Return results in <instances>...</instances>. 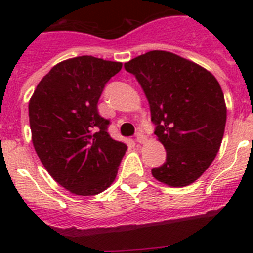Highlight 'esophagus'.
<instances>
[{
	"label": "esophagus",
	"instance_id": "esophagus-1",
	"mask_svg": "<svg viewBox=\"0 0 253 253\" xmlns=\"http://www.w3.org/2000/svg\"><path fill=\"white\" fill-rule=\"evenodd\" d=\"M135 140H137L138 143H144L147 140V138L143 133H137L135 134Z\"/></svg>",
	"mask_w": 253,
	"mask_h": 253
}]
</instances>
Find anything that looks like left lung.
I'll return each instance as SVG.
<instances>
[{"mask_svg": "<svg viewBox=\"0 0 253 253\" xmlns=\"http://www.w3.org/2000/svg\"><path fill=\"white\" fill-rule=\"evenodd\" d=\"M124 68L146 93L154 134L166 149V162L152 175L169 186L193 184L222 144L227 107L220 84L209 71L169 51H148Z\"/></svg>", "mask_w": 253, "mask_h": 253, "instance_id": "1", "label": "left lung"}]
</instances>
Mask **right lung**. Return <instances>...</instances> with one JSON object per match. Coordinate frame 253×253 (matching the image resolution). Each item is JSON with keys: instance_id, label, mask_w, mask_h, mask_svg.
<instances>
[{"instance_id": "1", "label": "right lung", "mask_w": 253, "mask_h": 253, "mask_svg": "<svg viewBox=\"0 0 253 253\" xmlns=\"http://www.w3.org/2000/svg\"><path fill=\"white\" fill-rule=\"evenodd\" d=\"M120 62L91 55L63 60L49 71L29 102L35 152L49 175L76 195L102 193L115 180L126 146L107 133L97 102Z\"/></svg>"}]
</instances>
